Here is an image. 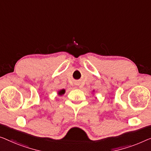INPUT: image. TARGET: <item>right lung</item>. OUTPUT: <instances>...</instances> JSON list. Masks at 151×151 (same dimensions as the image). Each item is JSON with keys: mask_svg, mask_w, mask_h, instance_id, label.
<instances>
[{"mask_svg": "<svg viewBox=\"0 0 151 151\" xmlns=\"http://www.w3.org/2000/svg\"><path fill=\"white\" fill-rule=\"evenodd\" d=\"M64 93H65V89H62L58 92V94H59V95H63Z\"/></svg>", "mask_w": 151, "mask_h": 151, "instance_id": "add662e5", "label": "right lung"}]
</instances>
